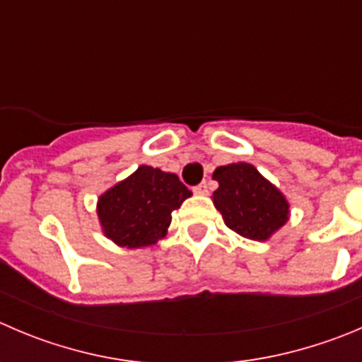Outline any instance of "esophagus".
<instances>
[{
	"instance_id": "esophagus-1",
	"label": "esophagus",
	"mask_w": 362,
	"mask_h": 362,
	"mask_svg": "<svg viewBox=\"0 0 362 362\" xmlns=\"http://www.w3.org/2000/svg\"><path fill=\"white\" fill-rule=\"evenodd\" d=\"M208 183H206V181H202L201 185H197V187H194V194H197V195H206L208 194Z\"/></svg>"
}]
</instances>
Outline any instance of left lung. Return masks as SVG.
Wrapping results in <instances>:
<instances>
[{"mask_svg":"<svg viewBox=\"0 0 362 362\" xmlns=\"http://www.w3.org/2000/svg\"><path fill=\"white\" fill-rule=\"evenodd\" d=\"M213 179L218 181L213 204L226 226L243 238L263 242L286 223L290 204L250 163L218 167Z\"/></svg>","mask_w":362,"mask_h":362,"instance_id":"left-lung-1","label":"left lung"}]
</instances>
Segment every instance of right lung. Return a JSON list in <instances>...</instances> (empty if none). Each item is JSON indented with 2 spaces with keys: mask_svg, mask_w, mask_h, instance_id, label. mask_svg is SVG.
I'll return each mask as SVG.
<instances>
[{
  "mask_svg": "<svg viewBox=\"0 0 362 362\" xmlns=\"http://www.w3.org/2000/svg\"><path fill=\"white\" fill-rule=\"evenodd\" d=\"M190 195L175 174L142 165L99 197L98 215L110 240L139 249L163 238L172 211Z\"/></svg>",
  "mask_w": 362,
  "mask_h": 362,
  "instance_id": "right-lung-1",
  "label": "right lung"
}]
</instances>
